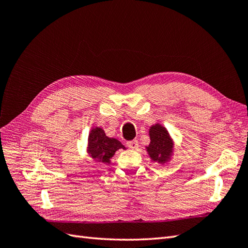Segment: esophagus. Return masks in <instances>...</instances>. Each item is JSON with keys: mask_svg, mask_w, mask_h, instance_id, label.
Wrapping results in <instances>:
<instances>
[{"mask_svg": "<svg viewBox=\"0 0 248 248\" xmlns=\"http://www.w3.org/2000/svg\"><path fill=\"white\" fill-rule=\"evenodd\" d=\"M127 146H128L130 149H138L139 148V141L137 140L127 141Z\"/></svg>", "mask_w": 248, "mask_h": 248, "instance_id": "1", "label": "esophagus"}]
</instances>
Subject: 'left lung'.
<instances>
[{
    "label": "left lung",
    "mask_w": 248,
    "mask_h": 248,
    "mask_svg": "<svg viewBox=\"0 0 248 248\" xmlns=\"http://www.w3.org/2000/svg\"><path fill=\"white\" fill-rule=\"evenodd\" d=\"M150 145L147 147V151L152 160L160 163L167 162L170 159L172 150V141L169 136L167 129L159 124L153 125L149 131Z\"/></svg>",
    "instance_id": "8db88e82"
}]
</instances>
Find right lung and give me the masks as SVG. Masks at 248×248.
<instances>
[{
  "mask_svg": "<svg viewBox=\"0 0 248 248\" xmlns=\"http://www.w3.org/2000/svg\"><path fill=\"white\" fill-rule=\"evenodd\" d=\"M125 149V147L116 139L108 138L104 130L96 127L89 136L88 152L95 160L109 163V159L114 156L119 149Z\"/></svg>",
  "mask_w": 248,
  "mask_h": 248,
  "instance_id": "right-lung-1",
  "label": "right lung"
}]
</instances>
